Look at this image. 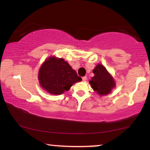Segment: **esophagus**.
Returning <instances> with one entry per match:
<instances>
[{
	"label": "esophagus",
	"mask_w": 150,
	"mask_h": 150,
	"mask_svg": "<svg viewBox=\"0 0 150 150\" xmlns=\"http://www.w3.org/2000/svg\"><path fill=\"white\" fill-rule=\"evenodd\" d=\"M87 79V78L86 76H83V77L82 78V79H83V81H86Z\"/></svg>",
	"instance_id": "1"
}]
</instances>
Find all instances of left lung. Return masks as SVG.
<instances>
[{
	"mask_svg": "<svg viewBox=\"0 0 150 150\" xmlns=\"http://www.w3.org/2000/svg\"><path fill=\"white\" fill-rule=\"evenodd\" d=\"M94 76L89 81L92 88L100 96L108 95L116 87V82L105 66L98 64L93 69Z\"/></svg>",
	"mask_w": 150,
	"mask_h": 150,
	"instance_id": "obj_1",
	"label": "left lung"
}]
</instances>
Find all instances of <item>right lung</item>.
Listing matches in <instances>:
<instances>
[{
	"mask_svg": "<svg viewBox=\"0 0 150 150\" xmlns=\"http://www.w3.org/2000/svg\"><path fill=\"white\" fill-rule=\"evenodd\" d=\"M40 87L49 94L61 95L75 83L82 81L63 58L50 56L42 64L38 71Z\"/></svg>",
	"mask_w": 150,
	"mask_h": 150,
	"instance_id": "1",
	"label": "right lung"
}]
</instances>
